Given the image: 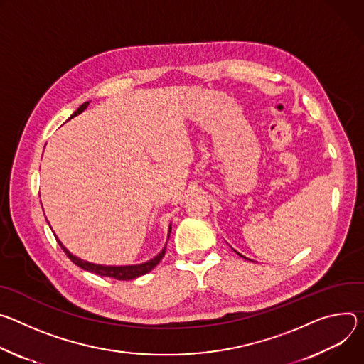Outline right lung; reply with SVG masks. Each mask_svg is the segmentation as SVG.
Returning <instances> with one entry per match:
<instances>
[{
    "label": "right lung",
    "instance_id": "right-lung-1",
    "mask_svg": "<svg viewBox=\"0 0 364 364\" xmlns=\"http://www.w3.org/2000/svg\"><path fill=\"white\" fill-rule=\"evenodd\" d=\"M88 104H90V102H84L82 105H80V107H79V108H77V109L70 115V118H73L75 115H77V114L82 112V111L88 107ZM55 237H56V235H55ZM56 240H58V238H56ZM58 243H59V246L62 247V250L66 253V256L70 259V262H72V263H75L76 266H79L80 269L88 270V272H92V273H97V274H100V276L112 277V279H117V280H130V279H136V277H139V276H141V274L149 273L151 269H154V267L160 263V260L164 259L165 252H166V249H164V250H161V253H160L159 256H156L153 260H150V262H147V263H144V264L115 267V266H100V264H92V263H88V262L80 260V259L75 257L73 255H70V253L63 247V245L60 243L59 240H58Z\"/></svg>",
    "mask_w": 364,
    "mask_h": 364
}]
</instances>
